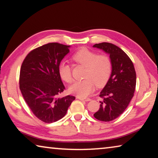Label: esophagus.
<instances>
[{
  "instance_id": "1",
  "label": "esophagus",
  "mask_w": 158,
  "mask_h": 158,
  "mask_svg": "<svg viewBox=\"0 0 158 158\" xmlns=\"http://www.w3.org/2000/svg\"><path fill=\"white\" fill-rule=\"evenodd\" d=\"M77 98H78L79 100H81V101H86V102H89V101L91 100L90 98H81V97H77Z\"/></svg>"
}]
</instances>
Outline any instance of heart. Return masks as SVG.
<instances>
[{
  "instance_id": "1",
  "label": "heart",
  "mask_w": 158,
  "mask_h": 158,
  "mask_svg": "<svg viewBox=\"0 0 158 158\" xmlns=\"http://www.w3.org/2000/svg\"><path fill=\"white\" fill-rule=\"evenodd\" d=\"M73 60L77 63L85 67L84 79L77 81L69 87V92L79 97L85 98L94 89L95 85L102 88L106 84L110 78L112 63L110 58L105 54L97 53L86 48H81L74 53ZM58 73L60 78L66 83L73 81L72 68L64 62L58 66Z\"/></svg>"
}]
</instances>
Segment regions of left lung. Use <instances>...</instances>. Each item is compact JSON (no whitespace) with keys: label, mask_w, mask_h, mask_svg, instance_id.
Wrapping results in <instances>:
<instances>
[{"label":"left lung","mask_w":158,"mask_h":158,"mask_svg":"<svg viewBox=\"0 0 158 158\" xmlns=\"http://www.w3.org/2000/svg\"><path fill=\"white\" fill-rule=\"evenodd\" d=\"M108 53L112 63L110 78L102 90L99 110L93 114L96 119L109 122L121 116L134 96L136 88V72L129 56L121 48L109 42L95 44Z\"/></svg>","instance_id":"left-lung-1"}]
</instances>
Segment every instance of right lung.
<instances>
[{"mask_svg": "<svg viewBox=\"0 0 158 158\" xmlns=\"http://www.w3.org/2000/svg\"><path fill=\"white\" fill-rule=\"evenodd\" d=\"M69 46L52 42L32 50L21 67L19 89L23 99L37 118L47 123L62 118L75 97L58 98L65 90L58 73L60 61Z\"/></svg>", "mask_w": 158, "mask_h": 158, "instance_id": "add662e5", "label": "right lung"}]
</instances>
